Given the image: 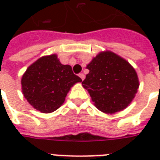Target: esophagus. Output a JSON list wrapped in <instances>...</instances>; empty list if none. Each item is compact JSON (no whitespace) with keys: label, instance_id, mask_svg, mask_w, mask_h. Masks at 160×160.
Returning a JSON list of instances; mask_svg holds the SVG:
<instances>
[{"label":"esophagus","instance_id":"34e87169","mask_svg":"<svg viewBox=\"0 0 160 160\" xmlns=\"http://www.w3.org/2000/svg\"><path fill=\"white\" fill-rule=\"evenodd\" d=\"M79 76H80V78L82 80H85V75H84L83 73H80V74H79Z\"/></svg>","mask_w":160,"mask_h":160}]
</instances>
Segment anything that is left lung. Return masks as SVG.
Returning a JSON list of instances; mask_svg holds the SVG:
<instances>
[{
  "label": "left lung",
  "mask_w": 160,
  "mask_h": 160,
  "mask_svg": "<svg viewBox=\"0 0 160 160\" xmlns=\"http://www.w3.org/2000/svg\"><path fill=\"white\" fill-rule=\"evenodd\" d=\"M86 69L82 86L90 94L95 106L105 114H115L129 106L139 86L134 68L117 54L101 51Z\"/></svg>",
  "instance_id": "1"
}]
</instances>
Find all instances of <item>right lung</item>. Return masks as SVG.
<instances>
[{
	"label": "right lung",
	"mask_w": 160,
	"mask_h": 160,
	"mask_svg": "<svg viewBox=\"0 0 160 160\" xmlns=\"http://www.w3.org/2000/svg\"><path fill=\"white\" fill-rule=\"evenodd\" d=\"M82 80L57 55H45L31 64L21 78V90L29 104L41 113H52L65 102L70 88Z\"/></svg>",
	"instance_id": "add662e5"
}]
</instances>
